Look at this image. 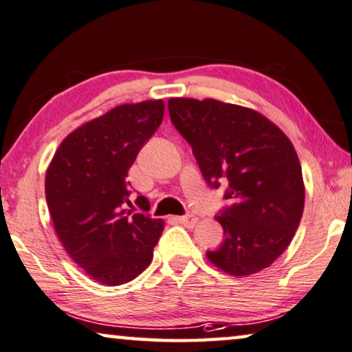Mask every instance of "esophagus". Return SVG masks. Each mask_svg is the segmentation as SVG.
I'll use <instances>...</instances> for the list:
<instances>
[{
    "instance_id": "1",
    "label": "esophagus",
    "mask_w": 352,
    "mask_h": 352,
    "mask_svg": "<svg viewBox=\"0 0 352 352\" xmlns=\"http://www.w3.org/2000/svg\"><path fill=\"white\" fill-rule=\"evenodd\" d=\"M178 221H180L182 224H185V226H188V228H194L199 223V218L194 217V214H185V217L178 218Z\"/></svg>"
}]
</instances>
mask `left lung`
I'll use <instances>...</instances> for the list:
<instances>
[{"label":"left lung","instance_id":"left-lung-1","mask_svg":"<svg viewBox=\"0 0 352 352\" xmlns=\"http://www.w3.org/2000/svg\"><path fill=\"white\" fill-rule=\"evenodd\" d=\"M175 128L192 146L210 186L228 183L217 221L223 245L207 258L232 276L270 267L289 246L305 206L302 166L289 138L258 110L218 99L170 98Z\"/></svg>","mask_w":352,"mask_h":352}]
</instances>
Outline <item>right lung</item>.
I'll return each instance as SVG.
<instances>
[{
    "instance_id": "right-lung-1",
    "label": "right lung",
    "mask_w": 352,
    "mask_h": 352,
    "mask_svg": "<svg viewBox=\"0 0 352 352\" xmlns=\"http://www.w3.org/2000/svg\"><path fill=\"white\" fill-rule=\"evenodd\" d=\"M162 115V99L113 107L67 134L47 169L45 197L56 237L99 285H124L153 259L164 221L126 210V177Z\"/></svg>"
}]
</instances>
